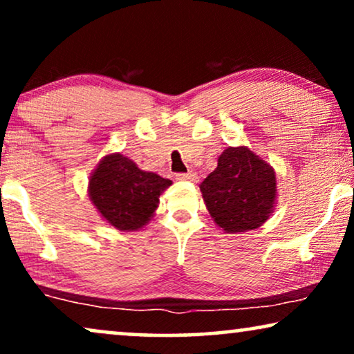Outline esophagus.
I'll use <instances>...</instances> for the list:
<instances>
[{
    "label": "esophagus",
    "mask_w": 354,
    "mask_h": 354,
    "mask_svg": "<svg viewBox=\"0 0 354 354\" xmlns=\"http://www.w3.org/2000/svg\"><path fill=\"white\" fill-rule=\"evenodd\" d=\"M176 180L196 183V181H198V174H196L194 171H189V173H178V174H176Z\"/></svg>",
    "instance_id": "esophagus-1"
}]
</instances>
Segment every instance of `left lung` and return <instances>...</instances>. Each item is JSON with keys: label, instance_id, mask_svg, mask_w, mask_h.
Instances as JSON below:
<instances>
[{"label": "left lung", "instance_id": "1", "mask_svg": "<svg viewBox=\"0 0 354 354\" xmlns=\"http://www.w3.org/2000/svg\"><path fill=\"white\" fill-rule=\"evenodd\" d=\"M199 187L210 217L227 234L258 229L274 210V169L245 145L227 147Z\"/></svg>", "mask_w": 354, "mask_h": 354}]
</instances>
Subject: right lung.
Segmentation results:
<instances>
[{
    "mask_svg": "<svg viewBox=\"0 0 354 354\" xmlns=\"http://www.w3.org/2000/svg\"><path fill=\"white\" fill-rule=\"evenodd\" d=\"M168 186L171 181L144 171L122 153H109L93 169L88 194L109 225L120 232H136L153 217Z\"/></svg>",
    "mask_w": 354,
    "mask_h": 354,
    "instance_id": "right-lung-1",
    "label": "right lung"
}]
</instances>
